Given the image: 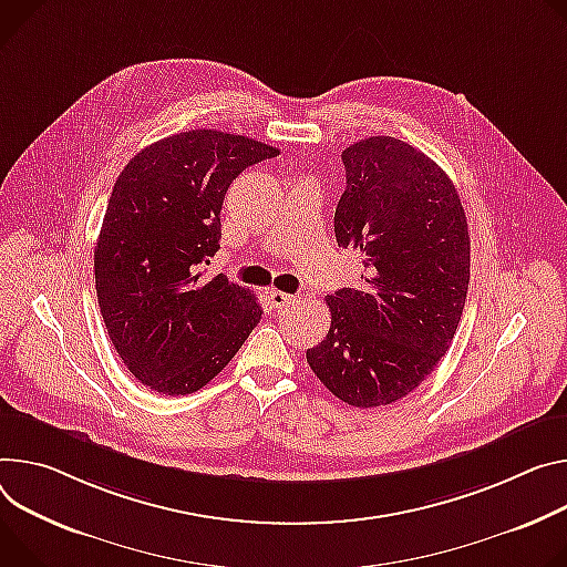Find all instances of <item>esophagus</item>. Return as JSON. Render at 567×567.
Here are the masks:
<instances>
[{"label": "esophagus", "mask_w": 567, "mask_h": 567, "mask_svg": "<svg viewBox=\"0 0 567 567\" xmlns=\"http://www.w3.org/2000/svg\"><path fill=\"white\" fill-rule=\"evenodd\" d=\"M298 298L296 296H289V293H282V291H269V302H271V307L274 310H285V307H291L293 302H296Z\"/></svg>", "instance_id": "34e87169"}]
</instances>
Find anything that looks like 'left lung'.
I'll return each mask as SVG.
<instances>
[{
	"label": "left lung",
	"instance_id": "8db88e82",
	"mask_svg": "<svg viewBox=\"0 0 567 567\" xmlns=\"http://www.w3.org/2000/svg\"><path fill=\"white\" fill-rule=\"evenodd\" d=\"M341 161L334 235L362 280L326 298L330 330L307 364L339 400L369 409L402 400L447 352L471 282V235L450 176L411 144L373 135Z\"/></svg>",
	"mask_w": 567,
	"mask_h": 567
}]
</instances>
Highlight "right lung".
<instances>
[{"instance_id":"obj_1","label":"right lung","mask_w":567,"mask_h":567,"mask_svg":"<svg viewBox=\"0 0 567 567\" xmlns=\"http://www.w3.org/2000/svg\"><path fill=\"white\" fill-rule=\"evenodd\" d=\"M278 148L221 131H187L142 148L122 169L94 246V285L109 337L126 369L163 395L217 378L262 307L224 274L219 250L230 183Z\"/></svg>"}]
</instances>
